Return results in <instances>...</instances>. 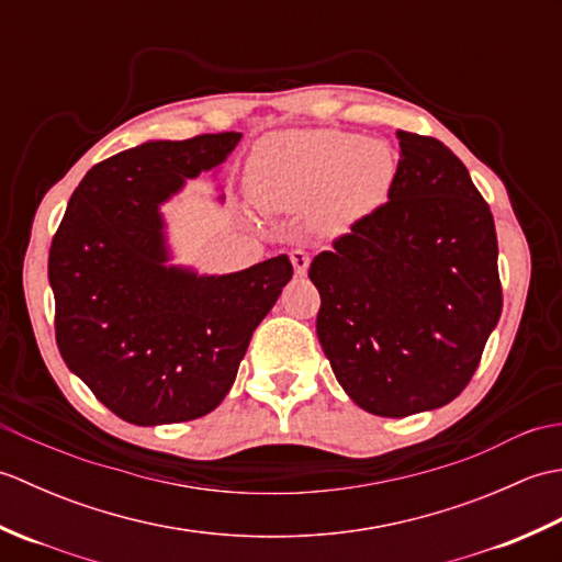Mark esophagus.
<instances>
[{
    "instance_id": "1",
    "label": "esophagus",
    "mask_w": 562,
    "mask_h": 562,
    "mask_svg": "<svg viewBox=\"0 0 562 562\" xmlns=\"http://www.w3.org/2000/svg\"><path fill=\"white\" fill-rule=\"evenodd\" d=\"M290 258H292V266H294L296 274H304L308 270V262H312V256H308L306 250H302V248H294Z\"/></svg>"
}]
</instances>
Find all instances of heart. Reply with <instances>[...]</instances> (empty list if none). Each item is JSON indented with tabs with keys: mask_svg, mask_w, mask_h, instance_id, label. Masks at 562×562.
Masks as SVG:
<instances>
[{
	"mask_svg": "<svg viewBox=\"0 0 562 562\" xmlns=\"http://www.w3.org/2000/svg\"><path fill=\"white\" fill-rule=\"evenodd\" d=\"M398 164L386 142L342 130L282 133L262 139L248 166L250 190L262 207H314L324 229H348L381 207Z\"/></svg>",
	"mask_w": 562,
	"mask_h": 562,
	"instance_id": "obj_1",
	"label": "heart"
}]
</instances>
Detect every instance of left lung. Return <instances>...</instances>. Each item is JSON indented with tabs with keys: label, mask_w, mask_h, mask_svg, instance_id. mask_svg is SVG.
Returning a JSON list of instances; mask_svg holds the SVG:
<instances>
[{
	"label": "left lung",
	"mask_w": 562,
	"mask_h": 562,
	"mask_svg": "<svg viewBox=\"0 0 562 562\" xmlns=\"http://www.w3.org/2000/svg\"><path fill=\"white\" fill-rule=\"evenodd\" d=\"M389 202L312 260L316 333L372 415L435 411L469 386L503 312L493 212L435 137L398 130Z\"/></svg>",
	"instance_id": "8db88e82"
}]
</instances>
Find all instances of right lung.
I'll list each match as a JSON object with an SVG mask.
<instances>
[{"label": "right lung", "mask_w": 562, "mask_h": 562, "mask_svg": "<svg viewBox=\"0 0 562 562\" xmlns=\"http://www.w3.org/2000/svg\"><path fill=\"white\" fill-rule=\"evenodd\" d=\"M241 133L145 142L93 166L53 236L47 278L65 364L133 425L186 423L229 393L288 256L232 274L166 266L159 205L220 166Z\"/></svg>", "instance_id": "obj_1"}]
</instances>
